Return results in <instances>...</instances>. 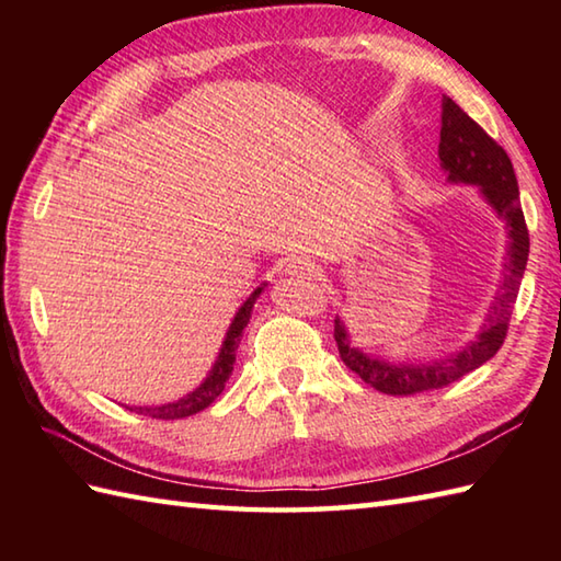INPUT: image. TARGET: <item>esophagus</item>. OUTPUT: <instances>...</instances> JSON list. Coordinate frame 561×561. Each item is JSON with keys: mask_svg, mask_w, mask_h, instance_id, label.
Here are the masks:
<instances>
[{"mask_svg": "<svg viewBox=\"0 0 561 561\" xmlns=\"http://www.w3.org/2000/svg\"><path fill=\"white\" fill-rule=\"evenodd\" d=\"M287 274H294V277H301V279H313V277H318V267L311 260L294 257V260H289Z\"/></svg>", "mask_w": 561, "mask_h": 561, "instance_id": "1", "label": "esophagus"}]
</instances>
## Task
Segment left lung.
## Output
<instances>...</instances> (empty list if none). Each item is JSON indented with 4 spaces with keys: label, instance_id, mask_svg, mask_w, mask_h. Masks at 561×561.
Segmentation results:
<instances>
[{
    "label": "left lung",
    "instance_id": "obj_1",
    "mask_svg": "<svg viewBox=\"0 0 561 561\" xmlns=\"http://www.w3.org/2000/svg\"><path fill=\"white\" fill-rule=\"evenodd\" d=\"M438 157L444 169L448 171L450 181L480 185L482 195L490 199V205L499 211V217L506 219L508 226V262L504 274L502 294L496 296L490 318L480 332L478 342L450 356L444 362L422 364V366H392L388 362L368 359L347 340V332L340 320H335V342L342 362L359 376L366 386L376 388L386 396H416V392L438 390L450 383H456L462 376H468L474 368H480L484 362L502 350L506 340L511 313L520 289L523 272L530 253V236L526 217H523L518 181L514 173L504 147L484 133V129L465 113L460 105L444 96L440 101V141Z\"/></svg>",
    "mask_w": 561,
    "mask_h": 561
}]
</instances>
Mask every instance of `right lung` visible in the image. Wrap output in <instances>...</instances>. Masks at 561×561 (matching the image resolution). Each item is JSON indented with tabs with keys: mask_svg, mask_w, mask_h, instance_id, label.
Listing matches in <instances>:
<instances>
[{
	"mask_svg": "<svg viewBox=\"0 0 561 561\" xmlns=\"http://www.w3.org/2000/svg\"><path fill=\"white\" fill-rule=\"evenodd\" d=\"M260 291L262 289H255L253 294H250V299L241 306V311L236 313L229 332H226V342H224V347L219 352V359H217V364H214L211 374H209V378L205 380V383H202L197 390L190 392V396L175 400V402H169V404H161V408H135V410L129 408V410L137 412V414L151 416V420H183V416L197 414V412H202L205 408H209V404L221 396L226 380H229V376L233 371L238 342H241V332L248 325L250 311H253V304H255V299L260 296Z\"/></svg>",
	"mask_w": 561,
	"mask_h": 561,
	"instance_id": "obj_1",
	"label": "right lung"
}]
</instances>
